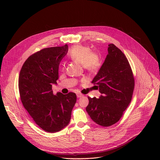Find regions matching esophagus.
Returning a JSON list of instances; mask_svg holds the SVG:
<instances>
[{
    "instance_id": "1",
    "label": "esophagus",
    "mask_w": 160,
    "mask_h": 160,
    "mask_svg": "<svg viewBox=\"0 0 160 160\" xmlns=\"http://www.w3.org/2000/svg\"><path fill=\"white\" fill-rule=\"evenodd\" d=\"M77 98H82V96H83V94H82L81 93H77Z\"/></svg>"
}]
</instances>
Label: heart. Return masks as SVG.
<instances>
[{"label":"heart","instance_id":"heart-1","mask_svg":"<svg viewBox=\"0 0 160 160\" xmlns=\"http://www.w3.org/2000/svg\"><path fill=\"white\" fill-rule=\"evenodd\" d=\"M90 51L87 46L76 45L70 50L68 56L73 61L81 62L85 70L94 72L100 66V57L98 53Z\"/></svg>","mask_w":160,"mask_h":160}]
</instances>
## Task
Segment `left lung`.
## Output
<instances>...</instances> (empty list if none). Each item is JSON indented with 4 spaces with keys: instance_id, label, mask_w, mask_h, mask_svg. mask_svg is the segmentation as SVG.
<instances>
[{
    "instance_id": "obj_1",
    "label": "left lung",
    "mask_w": 160,
    "mask_h": 160,
    "mask_svg": "<svg viewBox=\"0 0 160 160\" xmlns=\"http://www.w3.org/2000/svg\"><path fill=\"white\" fill-rule=\"evenodd\" d=\"M108 54L92 83L102 95L99 99L88 97L86 108L94 122L109 127L118 122L131 102L135 81L129 62L123 52L109 43Z\"/></svg>"
}]
</instances>
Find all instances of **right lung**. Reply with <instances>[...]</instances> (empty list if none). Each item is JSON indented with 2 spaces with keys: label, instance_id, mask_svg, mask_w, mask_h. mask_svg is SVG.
<instances>
[{
  "label": "right lung",
  "instance_id": "1",
  "mask_svg": "<svg viewBox=\"0 0 160 160\" xmlns=\"http://www.w3.org/2000/svg\"><path fill=\"white\" fill-rule=\"evenodd\" d=\"M68 45L43 49L28 58L21 69L18 87L20 99L34 122L43 130L59 132L70 123L77 101L74 92L53 93L59 78V63Z\"/></svg>",
  "mask_w": 160,
  "mask_h": 160
}]
</instances>
